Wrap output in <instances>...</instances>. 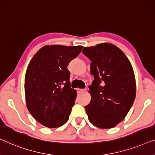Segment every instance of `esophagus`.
I'll return each instance as SVG.
<instances>
[{"mask_svg":"<svg viewBox=\"0 0 155 155\" xmlns=\"http://www.w3.org/2000/svg\"><path fill=\"white\" fill-rule=\"evenodd\" d=\"M84 91V89H77V91H78V93H81V92H82V91Z\"/></svg>","mask_w":155,"mask_h":155,"instance_id":"34e87169","label":"esophagus"}]
</instances>
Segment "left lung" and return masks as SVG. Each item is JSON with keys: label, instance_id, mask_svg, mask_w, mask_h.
Segmentation results:
<instances>
[{"label": "left lung", "instance_id": "1", "mask_svg": "<svg viewBox=\"0 0 155 155\" xmlns=\"http://www.w3.org/2000/svg\"><path fill=\"white\" fill-rule=\"evenodd\" d=\"M91 61L94 80L89 87L91 101L84 107L91 123L101 129L115 127L124 120L136 98V79L127 56L115 45L84 48Z\"/></svg>", "mask_w": 155, "mask_h": 155}]
</instances>
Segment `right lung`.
I'll use <instances>...</instances> for the list:
<instances>
[{"label":"right lung","mask_w":155,"mask_h":155,"mask_svg":"<svg viewBox=\"0 0 155 155\" xmlns=\"http://www.w3.org/2000/svg\"><path fill=\"white\" fill-rule=\"evenodd\" d=\"M82 48L46 45L29 63L24 80L26 106L43 126L57 128L68 121L77 91L71 87L67 66Z\"/></svg>","instance_id":"1"}]
</instances>
